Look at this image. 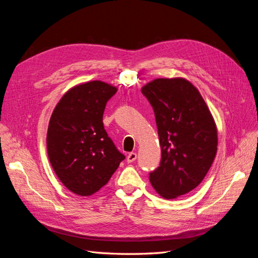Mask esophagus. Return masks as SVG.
Wrapping results in <instances>:
<instances>
[{
	"label": "esophagus",
	"mask_w": 258,
	"mask_h": 258,
	"mask_svg": "<svg viewBox=\"0 0 258 258\" xmlns=\"http://www.w3.org/2000/svg\"><path fill=\"white\" fill-rule=\"evenodd\" d=\"M137 159V154L136 153H129L128 154V156H127V162L128 163H131V162H134L135 160Z\"/></svg>",
	"instance_id": "34e87169"
}]
</instances>
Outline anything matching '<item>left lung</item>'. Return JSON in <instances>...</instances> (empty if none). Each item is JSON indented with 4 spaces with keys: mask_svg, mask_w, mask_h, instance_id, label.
<instances>
[{
    "mask_svg": "<svg viewBox=\"0 0 258 258\" xmlns=\"http://www.w3.org/2000/svg\"><path fill=\"white\" fill-rule=\"evenodd\" d=\"M141 91L153 106L161 147L150 181L161 197L174 199L196 188L212 166L215 122L198 89L184 79L154 80Z\"/></svg>",
    "mask_w": 258,
    "mask_h": 258,
    "instance_id": "8db88e82",
    "label": "left lung"
}]
</instances>
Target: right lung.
<instances>
[{
	"instance_id": "obj_1",
	"label": "right lung",
	"mask_w": 258,
	"mask_h": 258,
	"mask_svg": "<svg viewBox=\"0 0 258 258\" xmlns=\"http://www.w3.org/2000/svg\"><path fill=\"white\" fill-rule=\"evenodd\" d=\"M117 88L101 81L77 85L61 98L47 131L50 165L69 190L90 196L124 159L103 126L105 105Z\"/></svg>"
}]
</instances>
